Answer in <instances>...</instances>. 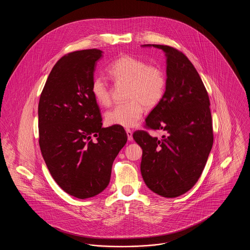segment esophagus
Wrapping results in <instances>:
<instances>
[{
	"label": "esophagus",
	"instance_id": "obj_1",
	"mask_svg": "<svg viewBox=\"0 0 250 250\" xmlns=\"http://www.w3.org/2000/svg\"><path fill=\"white\" fill-rule=\"evenodd\" d=\"M125 132H126V135H127V139H128V141L129 142H132L133 141V136H132V131L130 130V129H126L125 130Z\"/></svg>",
	"mask_w": 250,
	"mask_h": 250
}]
</instances>
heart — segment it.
Masks as SVG:
<instances>
[{
  "label": "heart",
  "mask_w": 250,
  "mask_h": 250,
  "mask_svg": "<svg viewBox=\"0 0 250 250\" xmlns=\"http://www.w3.org/2000/svg\"><path fill=\"white\" fill-rule=\"evenodd\" d=\"M117 83L127 84L125 103L119 104L106 113L109 125L133 127L143 117L144 107H155L162 99L166 90L164 71L155 65L130 55H123L115 60L107 69ZM92 93L96 102L107 107L111 103L110 91L103 78L97 77L92 83Z\"/></svg>",
  "instance_id": "obj_1"
}]
</instances>
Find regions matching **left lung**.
<instances>
[{"mask_svg":"<svg viewBox=\"0 0 250 250\" xmlns=\"http://www.w3.org/2000/svg\"><path fill=\"white\" fill-rule=\"evenodd\" d=\"M142 47L165 52L166 91L145 125L166 135L158 139L138 130L133 138L143 149L141 171L146 186L159 196L175 198L194 187L211 152L210 100L199 73L183 52L164 45Z\"/></svg>","mask_w":250,"mask_h":250,"instance_id":"obj_1","label":"left lung"}]
</instances>
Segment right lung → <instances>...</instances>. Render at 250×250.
<instances>
[{"instance_id": "add662e5", "label": "right lung", "mask_w": 250, "mask_h": 250, "mask_svg": "<svg viewBox=\"0 0 250 250\" xmlns=\"http://www.w3.org/2000/svg\"><path fill=\"white\" fill-rule=\"evenodd\" d=\"M103 51L62 57L48 75L38 104L39 146L60 188L78 199L95 197L109 183L111 167L127 141L123 126L102 127L92 83Z\"/></svg>"}]
</instances>
